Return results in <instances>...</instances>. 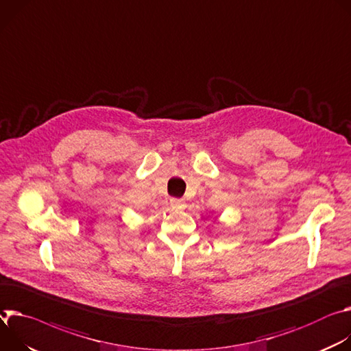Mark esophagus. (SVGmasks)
I'll return each mask as SVG.
<instances>
[{"instance_id":"34e87169","label":"esophagus","mask_w":351,"mask_h":351,"mask_svg":"<svg viewBox=\"0 0 351 351\" xmlns=\"http://www.w3.org/2000/svg\"><path fill=\"white\" fill-rule=\"evenodd\" d=\"M170 205L174 208V209H184L185 208V204L181 201V199H170Z\"/></svg>"}]
</instances>
